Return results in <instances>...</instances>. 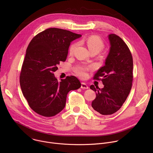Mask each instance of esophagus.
Returning a JSON list of instances; mask_svg holds the SVG:
<instances>
[{"label":"esophagus","instance_id":"esophagus-1","mask_svg":"<svg viewBox=\"0 0 153 153\" xmlns=\"http://www.w3.org/2000/svg\"><path fill=\"white\" fill-rule=\"evenodd\" d=\"M81 88H82V89H88V86L85 83L82 82V83H81Z\"/></svg>","mask_w":153,"mask_h":153}]
</instances>
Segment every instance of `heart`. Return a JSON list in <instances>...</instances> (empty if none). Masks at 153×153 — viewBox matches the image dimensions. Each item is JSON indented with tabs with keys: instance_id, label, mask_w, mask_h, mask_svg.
Instances as JSON below:
<instances>
[{
	"instance_id": "obj_1",
	"label": "heart",
	"mask_w": 153,
	"mask_h": 153,
	"mask_svg": "<svg viewBox=\"0 0 153 153\" xmlns=\"http://www.w3.org/2000/svg\"><path fill=\"white\" fill-rule=\"evenodd\" d=\"M86 43L88 46L90 51L93 52H100L105 47L103 42L96 36H90L86 40ZM78 44L77 43L72 44L69 49V53L70 55H73ZM90 70L89 67H86L82 65H77L74 68L75 73L80 77L85 78L87 76V72Z\"/></svg>"
}]
</instances>
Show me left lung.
<instances>
[{
    "label": "left lung",
    "mask_w": 153,
    "mask_h": 153,
    "mask_svg": "<svg viewBox=\"0 0 153 153\" xmlns=\"http://www.w3.org/2000/svg\"><path fill=\"white\" fill-rule=\"evenodd\" d=\"M110 50L105 65L94 74V80H101L104 87L100 89L93 85L90 88L96 93L92 102L94 110L102 115L117 112L125 102L132 87L133 60L125 42L118 36H108Z\"/></svg>",
    "instance_id": "8db88e82"
}]
</instances>
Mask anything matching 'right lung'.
Returning <instances> with one entry per match:
<instances>
[{
  "mask_svg": "<svg viewBox=\"0 0 153 153\" xmlns=\"http://www.w3.org/2000/svg\"><path fill=\"white\" fill-rule=\"evenodd\" d=\"M81 36L51 28L37 34L29 43L20 74V85L30 107L38 114L56 115L64 108L68 92L80 88L76 77L67 76L59 82L53 73L60 62L66 60L70 43Z\"/></svg>",
  "mask_w": 153,
  "mask_h": 153,
  "instance_id": "obj_1",
  "label": "right lung"
}]
</instances>
